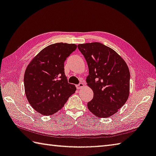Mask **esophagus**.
Here are the masks:
<instances>
[{
    "mask_svg": "<svg viewBox=\"0 0 156 156\" xmlns=\"http://www.w3.org/2000/svg\"><path fill=\"white\" fill-rule=\"evenodd\" d=\"M84 83H80V84H78V85L76 86V87H77L78 89H83V88L84 87Z\"/></svg>",
    "mask_w": 156,
    "mask_h": 156,
    "instance_id": "obj_1",
    "label": "esophagus"
}]
</instances>
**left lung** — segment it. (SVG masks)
Listing matches in <instances>:
<instances>
[{
  "instance_id": "1",
  "label": "left lung",
  "mask_w": 156,
  "mask_h": 156,
  "mask_svg": "<svg viewBox=\"0 0 156 156\" xmlns=\"http://www.w3.org/2000/svg\"><path fill=\"white\" fill-rule=\"evenodd\" d=\"M89 67L87 83L93 91L87 104L96 117H111L121 108L129 95V70L114 50L99 42L78 44Z\"/></svg>"
}]
</instances>
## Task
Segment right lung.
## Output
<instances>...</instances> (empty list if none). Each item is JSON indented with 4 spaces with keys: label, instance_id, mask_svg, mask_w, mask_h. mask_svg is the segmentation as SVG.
I'll use <instances>...</instances> for the list:
<instances>
[{
    "label": "right lung",
    "instance_id": "obj_1",
    "mask_svg": "<svg viewBox=\"0 0 156 156\" xmlns=\"http://www.w3.org/2000/svg\"><path fill=\"white\" fill-rule=\"evenodd\" d=\"M74 44L56 43L41 50L25 70V94L29 104L43 115L61 110L75 93L74 84L67 82L64 62L74 51Z\"/></svg>",
    "mask_w": 156,
    "mask_h": 156
}]
</instances>
